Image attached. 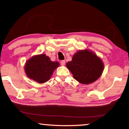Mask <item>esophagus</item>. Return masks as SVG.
Here are the masks:
<instances>
[{"mask_svg":"<svg viewBox=\"0 0 129 129\" xmlns=\"http://www.w3.org/2000/svg\"><path fill=\"white\" fill-rule=\"evenodd\" d=\"M60 64H61V65H62V66H64V65H65V60H62L61 61Z\"/></svg>","mask_w":129,"mask_h":129,"instance_id":"esophagus-1","label":"esophagus"}]
</instances>
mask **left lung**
<instances>
[{
	"mask_svg": "<svg viewBox=\"0 0 129 129\" xmlns=\"http://www.w3.org/2000/svg\"><path fill=\"white\" fill-rule=\"evenodd\" d=\"M74 78L79 83L89 84L96 81L104 70L102 59L89 49L79 50L66 64Z\"/></svg>",
	"mask_w": 129,
	"mask_h": 129,
	"instance_id": "left-lung-1",
	"label": "left lung"
}]
</instances>
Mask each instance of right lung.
<instances>
[{
	"mask_svg": "<svg viewBox=\"0 0 129 129\" xmlns=\"http://www.w3.org/2000/svg\"><path fill=\"white\" fill-rule=\"evenodd\" d=\"M57 61H51L45 54L35 55L26 61L24 71L29 78L39 83L49 81L54 71L59 67Z\"/></svg>",
	"mask_w": 129,
	"mask_h": 129,
	"instance_id": "add662e5",
	"label": "right lung"
}]
</instances>
